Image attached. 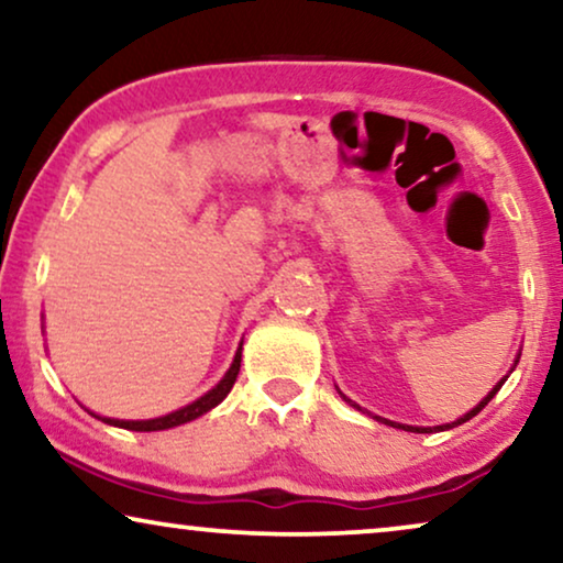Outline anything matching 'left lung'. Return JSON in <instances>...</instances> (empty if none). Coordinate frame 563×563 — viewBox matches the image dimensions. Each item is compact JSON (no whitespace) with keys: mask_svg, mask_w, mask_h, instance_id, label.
<instances>
[{"mask_svg":"<svg viewBox=\"0 0 563 563\" xmlns=\"http://www.w3.org/2000/svg\"><path fill=\"white\" fill-rule=\"evenodd\" d=\"M518 361H520V353H518V358H515V364H512V368H510V374L515 372V366H518ZM505 382H507V376H503V379H499V382L495 384V387H492V391H489V395H487V397H484L479 405H476V407H472V410H468L466 415H461V418H459V420H453V422H445V426H435V428H418V426H402V422H391V420H387V418H379V415H372V418H374V420H379V422H384V426H391V428H402V430H410V433H433V430H451V428H456V426H461V422L472 420V418H474V415H479V412L484 410V407H487V402H489V399L497 395V391H499V387H503V384H505ZM338 395H341V397L345 399V402H349L351 407H356V410H361V407H358L356 402H353V399H349V397H345L341 389H338ZM361 412H364V410H361Z\"/></svg>","mask_w":563,"mask_h":563,"instance_id":"1","label":"left lung"}]
</instances>
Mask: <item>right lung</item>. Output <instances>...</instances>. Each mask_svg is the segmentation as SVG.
<instances>
[{"instance_id":"1","label":"right lung","mask_w":563,"mask_h":563,"mask_svg":"<svg viewBox=\"0 0 563 563\" xmlns=\"http://www.w3.org/2000/svg\"><path fill=\"white\" fill-rule=\"evenodd\" d=\"M241 353H243V341H241V345H238L235 358L225 372V376H222V379L214 384V387L207 391V395L195 399V402H189L187 407H179V410L161 415V418H151V420H118V418H102V415H95V412H91V415H95V418H99L102 422H107V426L137 430V433H151V430H168V428L184 426V422L202 418L205 412H210L212 407H218L222 399L230 395V389H233V384H235V376H238V372H241Z\"/></svg>"}]
</instances>
